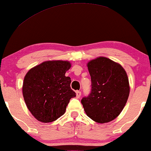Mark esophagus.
<instances>
[{
  "mask_svg": "<svg viewBox=\"0 0 151 151\" xmlns=\"http://www.w3.org/2000/svg\"><path fill=\"white\" fill-rule=\"evenodd\" d=\"M76 97H77V98H79L81 95V92L79 91V90H77V91L76 92Z\"/></svg>",
  "mask_w": 151,
  "mask_h": 151,
  "instance_id": "1",
  "label": "esophagus"
}]
</instances>
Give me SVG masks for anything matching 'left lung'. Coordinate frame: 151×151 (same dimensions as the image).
Here are the masks:
<instances>
[{
	"instance_id": "1",
	"label": "left lung",
	"mask_w": 151,
	"mask_h": 151,
	"mask_svg": "<svg viewBox=\"0 0 151 151\" xmlns=\"http://www.w3.org/2000/svg\"><path fill=\"white\" fill-rule=\"evenodd\" d=\"M91 90L81 100L84 110L93 121L103 124L117 117L129 95L127 74L121 65L105 57L88 63Z\"/></svg>"
}]
</instances>
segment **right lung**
I'll use <instances>...</instances> for the list:
<instances>
[{"instance_id": "add662e5", "label": "right lung", "mask_w": 151, "mask_h": 151, "mask_svg": "<svg viewBox=\"0 0 151 151\" xmlns=\"http://www.w3.org/2000/svg\"><path fill=\"white\" fill-rule=\"evenodd\" d=\"M70 68L68 61H49L30 69L24 78L22 93L32 114L47 123L65 113L69 101L76 94L70 88V77L65 76Z\"/></svg>"}]
</instances>
